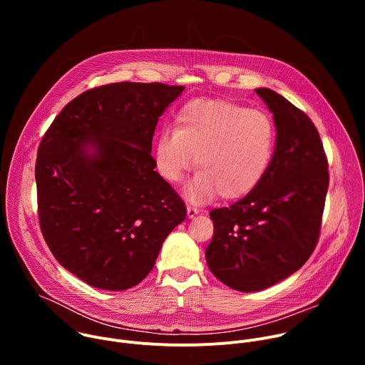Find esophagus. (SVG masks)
<instances>
[{"mask_svg": "<svg viewBox=\"0 0 365 365\" xmlns=\"http://www.w3.org/2000/svg\"><path fill=\"white\" fill-rule=\"evenodd\" d=\"M186 211H187V218H193V217H195V215L199 212V210H196L195 206H190V205H187Z\"/></svg>", "mask_w": 365, "mask_h": 365, "instance_id": "1", "label": "esophagus"}]
</instances>
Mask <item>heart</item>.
Returning <instances> with one entry per match:
<instances>
[{"label":"heart","mask_w":365,"mask_h":365,"mask_svg":"<svg viewBox=\"0 0 365 365\" xmlns=\"http://www.w3.org/2000/svg\"><path fill=\"white\" fill-rule=\"evenodd\" d=\"M276 145V127L262 110H247L225 99H193L179 111L175 130H165L154 144L155 170L178 183L193 166L187 185L193 200L220 193L225 200L252 192L266 176Z\"/></svg>","instance_id":"obj_1"}]
</instances>
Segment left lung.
<instances>
[{
    "label": "left lung",
    "mask_w": 365,
    "mask_h": 365,
    "mask_svg": "<svg viewBox=\"0 0 365 365\" xmlns=\"http://www.w3.org/2000/svg\"><path fill=\"white\" fill-rule=\"evenodd\" d=\"M255 92L273 113V159L252 192L210 212L214 237L205 252L220 282L247 293L282 282L307 262L319 240L329 186L328 159L315 124L277 92Z\"/></svg>",
    "instance_id": "8db88e82"
}]
</instances>
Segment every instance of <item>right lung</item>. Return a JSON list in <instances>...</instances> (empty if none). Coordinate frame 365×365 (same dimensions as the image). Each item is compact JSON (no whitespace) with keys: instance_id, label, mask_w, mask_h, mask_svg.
<instances>
[{"instance_id":"obj_1","label":"right lung","mask_w":365,"mask_h":365,"mask_svg":"<svg viewBox=\"0 0 365 365\" xmlns=\"http://www.w3.org/2000/svg\"><path fill=\"white\" fill-rule=\"evenodd\" d=\"M118 82L85 91L50 124L38 145V222L68 272L103 290L147 277L186 206L154 170L159 117L183 91Z\"/></svg>"}]
</instances>
